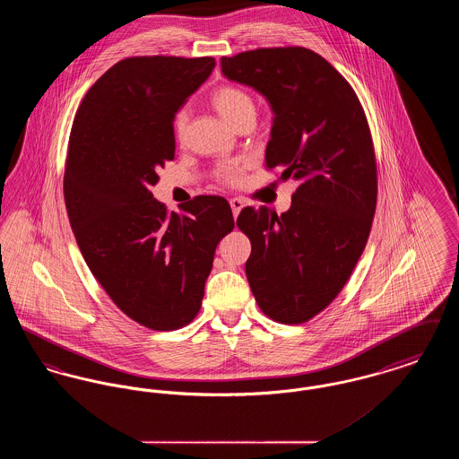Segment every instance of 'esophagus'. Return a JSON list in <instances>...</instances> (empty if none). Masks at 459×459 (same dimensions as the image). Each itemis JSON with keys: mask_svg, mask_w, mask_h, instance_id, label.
Masks as SVG:
<instances>
[{"mask_svg": "<svg viewBox=\"0 0 459 459\" xmlns=\"http://www.w3.org/2000/svg\"><path fill=\"white\" fill-rule=\"evenodd\" d=\"M229 203H230V208H232L234 219H238V215H239L240 210L244 208V201H242L240 197H232Z\"/></svg>", "mask_w": 459, "mask_h": 459, "instance_id": "esophagus-1", "label": "esophagus"}]
</instances>
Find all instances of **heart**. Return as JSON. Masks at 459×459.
Returning a JSON list of instances; mask_svg holds the SVG:
<instances>
[{
    "label": "heart",
    "instance_id": "obj_1",
    "mask_svg": "<svg viewBox=\"0 0 459 459\" xmlns=\"http://www.w3.org/2000/svg\"><path fill=\"white\" fill-rule=\"evenodd\" d=\"M212 103L220 115L230 124L239 126L244 118L255 117L256 108L253 98L236 86H220L212 94ZM189 122V111L187 108H180L174 117V134L177 139H180L186 132ZM242 169L239 167H221L217 172V178L227 186H238L242 182Z\"/></svg>",
    "mask_w": 459,
    "mask_h": 459
}]
</instances>
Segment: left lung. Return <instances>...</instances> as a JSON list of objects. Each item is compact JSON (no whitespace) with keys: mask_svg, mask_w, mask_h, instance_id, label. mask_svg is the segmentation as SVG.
Here are the masks:
<instances>
[{"mask_svg":"<svg viewBox=\"0 0 459 459\" xmlns=\"http://www.w3.org/2000/svg\"><path fill=\"white\" fill-rule=\"evenodd\" d=\"M227 79L262 92L273 109L266 169L299 186L282 215L244 208L251 240L247 282L263 313L299 325L324 311L350 281L377 208L370 127L354 89L303 46L221 56Z\"/></svg>","mask_w":459,"mask_h":459,"instance_id":"1","label":"left lung"}]
</instances>
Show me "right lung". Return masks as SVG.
<instances>
[{
  "mask_svg": "<svg viewBox=\"0 0 459 459\" xmlns=\"http://www.w3.org/2000/svg\"><path fill=\"white\" fill-rule=\"evenodd\" d=\"M213 56H132L108 68L79 105L64 175L66 213L91 273L134 322L177 330L196 318L227 199L197 196L169 212L150 187L174 160V117L212 74Z\"/></svg>",
  "mask_w": 459,
  "mask_h": 459,
  "instance_id": "obj_1",
  "label": "right lung"
}]
</instances>
